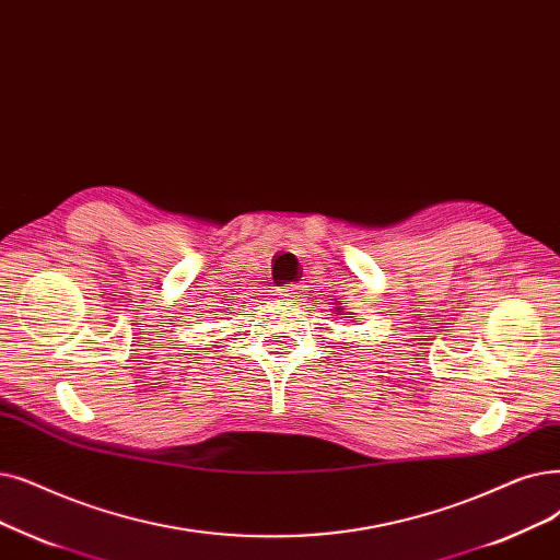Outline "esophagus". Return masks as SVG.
<instances>
[{"mask_svg": "<svg viewBox=\"0 0 560 560\" xmlns=\"http://www.w3.org/2000/svg\"><path fill=\"white\" fill-rule=\"evenodd\" d=\"M279 300H283L285 304H300L302 302V285L288 283V285L279 288Z\"/></svg>", "mask_w": 560, "mask_h": 560, "instance_id": "esophagus-1", "label": "esophagus"}]
</instances>
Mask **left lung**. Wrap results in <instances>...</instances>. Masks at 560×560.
<instances>
[{"label":"left lung","mask_w":560,"mask_h":560,"mask_svg":"<svg viewBox=\"0 0 560 560\" xmlns=\"http://www.w3.org/2000/svg\"><path fill=\"white\" fill-rule=\"evenodd\" d=\"M338 315H343V313H338ZM348 318H350V315H348Z\"/></svg>","instance_id":"1"}]
</instances>
